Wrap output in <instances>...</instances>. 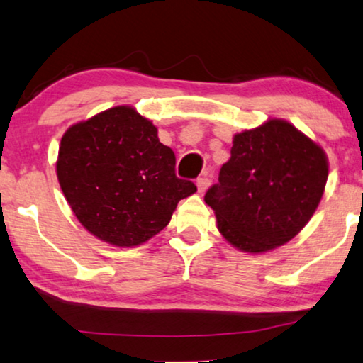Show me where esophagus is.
Returning a JSON list of instances; mask_svg holds the SVG:
<instances>
[{"mask_svg": "<svg viewBox=\"0 0 363 363\" xmlns=\"http://www.w3.org/2000/svg\"><path fill=\"white\" fill-rule=\"evenodd\" d=\"M210 173H205V175H201L200 178L196 180V186H198V193H205L206 188L210 186Z\"/></svg>", "mask_w": 363, "mask_h": 363, "instance_id": "34e87169", "label": "esophagus"}]
</instances>
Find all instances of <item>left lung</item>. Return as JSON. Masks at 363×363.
<instances>
[{
    "label": "left lung",
    "instance_id": "left-lung-1",
    "mask_svg": "<svg viewBox=\"0 0 363 363\" xmlns=\"http://www.w3.org/2000/svg\"><path fill=\"white\" fill-rule=\"evenodd\" d=\"M329 175L325 152L292 123L269 118L236 133L231 158L205 201L223 238L245 252L286 245L319 206Z\"/></svg>",
    "mask_w": 363,
    "mask_h": 363
}]
</instances>
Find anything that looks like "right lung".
<instances>
[{"label":"right lung","instance_id":"obj_1","mask_svg":"<svg viewBox=\"0 0 363 363\" xmlns=\"http://www.w3.org/2000/svg\"><path fill=\"white\" fill-rule=\"evenodd\" d=\"M175 153L133 107L107 108L61 138L57 180L79 223L118 247L138 246L172 220L193 182L175 175Z\"/></svg>","mask_w":363,"mask_h":363}]
</instances>
